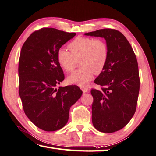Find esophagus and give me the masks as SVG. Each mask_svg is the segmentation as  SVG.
<instances>
[{
	"instance_id": "esophagus-1",
	"label": "esophagus",
	"mask_w": 156,
	"mask_h": 156,
	"mask_svg": "<svg viewBox=\"0 0 156 156\" xmlns=\"http://www.w3.org/2000/svg\"><path fill=\"white\" fill-rule=\"evenodd\" d=\"M81 90L83 91V92H87L88 91V88L86 86H81Z\"/></svg>"
}]
</instances>
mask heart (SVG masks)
Here are the masks:
<instances>
[{
	"instance_id": "b5f03b06",
	"label": "heart",
	"mask_w": 156,
	"mask_h": 156,
	"mask_svg": "<svg viewBox=\"0 0 156 156\" xmlns=\"http://www.w3.org/2000/svg\"><path fill=\"white\" fill-rule=\"evenodd\" d=\"M70 51L60 48L57 52V62L63 70L71 73L79 60L81 68L68 76L70 84L85 86L92 80L94 74L99 75L107 64L109 50L107 43L101 38L77 37L68 44Z\"/></svg>"
}]
</instances>
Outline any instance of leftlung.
I'll return each instance as SVG.
<instances>
[{"label": "left lung", "instance_id": "1", "mask_svg": "<svg viewBox=\"0 0 156 156\" xmlns=\"http://www.w3.org/2000/svg\"><path fill=\"white\" fill-rule=\"evenodd\" d=\"M86 35L103 37L109 50L104 69L94 80L101 89L92 88V123L99 132L112 133L123 128L134 114L140 90L137 59L124 35L103 29Z\"/></svg>", "mask_w": 156, "mask_h": 156}]
</instances>
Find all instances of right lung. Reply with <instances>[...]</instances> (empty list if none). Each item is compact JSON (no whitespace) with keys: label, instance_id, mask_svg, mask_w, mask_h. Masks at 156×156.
<instances>
[{"label":"right lung","instance_id":"obj_1","mask_svg":"<svg viewBox=\"0 0 156 156\" xmlns=\"http://www.w3.org/2000/svg\"><path fill=\"white\" fill-rule=\"evenodd\" d=\"M75 33L42 28L29 35L20 51L19 95L24 113L35 126L46 132L67 123L70 108L82 94L77 86L55 87L64 80L57 52Z\"/></svg>","mask_w":156,"mask_h":156}]
</instances>
